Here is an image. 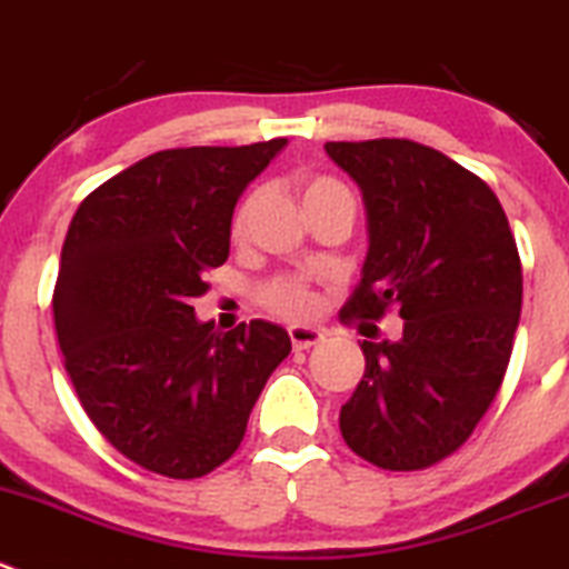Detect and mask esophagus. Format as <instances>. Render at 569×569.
Here are the masks:
<instances>
[{
    "label": "esophagus",
    "mask_w": 569,
    "mask_h": 569,
    "mask_svg": "<svg viewBox=\"0 0 569 569\" xmlns=\"http://www.w3.org/2000/svg\"><path fill=\"white\" fill-rule=\"evenodd\" d=\"M323 340V332L318 327H307V323H296V327H290V343H293V349H312V346H318Z\"/></svg>",
    "instance_id": "34e87169"
}]
</instances>
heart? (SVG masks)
Listing matches in <instances>:
<instances>
[{
    "mask_svg": "<svg viewBox=\"0 0 569 569\" xmlns=\"http://www.w3.org/2000/svg\"><path fill=\"white\" fill-rule=\"evenodd\" d=\"M329 194H349V189L343 187L340 181L327 176H312L301 183V198H305V207L316 203V200L329 198ZM259 194L251 192L246 200H242L240 207H237L234 220H231V231L234 237L246 234L248 220H251L253 209H257ZM262 301L281 318H305L310 316L312 310V290L305 279L299 276H279V279L268 281L262 290Z\"/></svg>",
    "mask_w": 569,
    "mask_h": 569,
    "instance_id": "b5f03b06",
    "label": "heart"
}]
</instances>
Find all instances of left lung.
I'll use <instances>...</instances> for the list:
<instances>
[{
    "label": "left lung",
    "instance_id": "left-lung-1",
    "mask_svg": "<svg viewBox=\"0 0 569 569\" xmlns=\"http://www.w3.org/2000/svg\"><path fill=\"white\" fill-rule=\"evenodd\" d=\"M369 220L362 279L343 318H402L397 340H362L366 375L340 408L360 458L391 472L438 463L495 402L522 310V264L489 183L410 139L327 142Z\"/></svg>",
    "mask_w": 569,
    "mask_h": 569
}]
</instances>
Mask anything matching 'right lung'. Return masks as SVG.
<instances>
[{"label": "right lung", "mask_w": 569, "mask_h": 569, "mask_svg": "<svg viewBox=\"0 0 569 569\" xmlns=\"http://www.w3.org/2000/svg\"><path fill=\"white\" fill-rule=\"evenodd\" d=\"M284 144L159 150L69 223L52 293L63 366L97 430L148 472L189 480L229 461L290 355L276 323L218 332L192 307L229 259L237 200Z\"/></svg>", "instance_id": "1"}]
</instances>
